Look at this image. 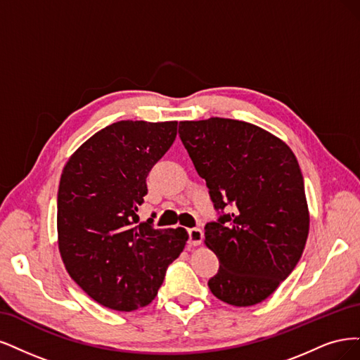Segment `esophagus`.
Here are the masks:
<instances>
[{"label": "esophagus", "mask_w": 360, "mask_h": 360, "mask_svg": "<svg viewBox=\"0 0 360 360\" xmlns=\"http://www.w3.org/2000/svg\"><path fill=\"white\" fill-rule=\"evenodd\" d=\"M203 239V231L200 229H190L188 230V243L191 247H197L202 243Z\"/></svg>", "instance_id": "1"}]
</instances>
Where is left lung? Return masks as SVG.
Returning a JSON list of instances; mask_svg holds the SVG:
<instances>
[{
    "label": "left lung",
    "instance_id": "8db88e82",
    "mask_svg": "<svg viewBox=\"0 0 360 360\" xmlns=\"http://www.w3.org/2000/svg\"><path fill=\"white\" fill-rule=\"evenodd\" d=\"M179 137L218 212L205 226L206 247L219 260L207 285L229 305H256L292 274L307 243L297 160L274 134L236 120L182 121Z\"/></svg>",
    "mask_w": 360,
    "mask_h": 360
}]
</instances>
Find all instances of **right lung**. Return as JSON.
I'll return each mask as SVG.
<instances>
[{
  "mask_svg": "<svg viewBox=\"0 0 360 360\" xmlns=\"http://www.w3.org/2000/svg\"><path fill=\"white\" fill-rule=\"evenodd\" d=\"M176 121H120L67 161L58 188V245L75 283L100 305L134 311L157 296L187 230L139 223L146 176L176 137Z\"/></svg>",
  "mask_w": 360,
  "mask_h": 360,
  "instance_id": "1",
  "label": "right lung"
}]
</instances>
